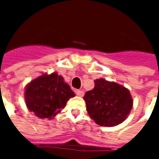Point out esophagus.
<instances>
[{"mask_svg": "<svg viewBox=\"0 0 159 159\" xmlns=\"http://www.w3.org/2000/svg\"><path fill=\"white\" fill-rule=\"evenodd\" d=\"M75 93L77 96H80V97H83L84 95V92H83V90H75Z\"/></svg>", "mask_w": 159, "mask_h": 159, "instance_id": "obj_1", "label": "esophagus"}]
</instances>
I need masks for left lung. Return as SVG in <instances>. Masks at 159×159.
<instances>
[{
  "instance_id": "1",
  "label": "left lung",
  "mask_w": 159,
  "mask_h": 159,
  "mask_svg": "<svg viewBox=\"0 0 159 159\" xmlns=\"http://www.w3.org/2000/svg\"><path fill=\"white\" fill-rule=\"evenodd\" d=\"M83 99L89 115L100 126L113 127L123 123L133 107L129 90L103 78L94 80L93 89L88 91Z\"/></svg>"
}]
</instances>
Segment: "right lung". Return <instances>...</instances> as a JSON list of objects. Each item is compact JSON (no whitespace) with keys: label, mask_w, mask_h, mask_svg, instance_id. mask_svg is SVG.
<instances>
[{"label":"right lung","mask_w":159,"mask_h":159,"mask_svg":"<svg viewBox=\"0 0 159 159\" xmlns=\"http://www.w3.org/2000/svg\"><path fill=\"white\" fill-rule=\"evenodd\" d=\"M75 93L58 73L44 74L32 80L26 86V106L40 118L52 119L59 113L66 102Z\"/></svg>","instance_id":"1"}]
</instances>
